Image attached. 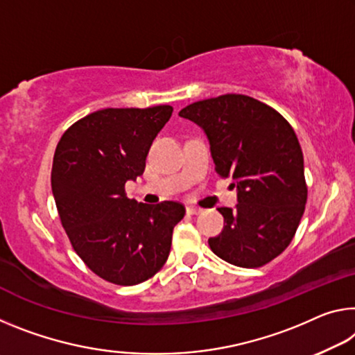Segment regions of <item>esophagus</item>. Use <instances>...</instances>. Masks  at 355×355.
<instances>
[{
  "instance_id": "esophagus-1",
  "label": "esophagus",
  "mask_w": 355,
  "mask_h": 355,
  "mask_svg": "<svg viewBox=\"0 0 355 355\" xmlns=\"http://www.w3.org/2000/svg\"><path fill=\"white\" fill-rule=\"evenodd\" d=\"M187 211H188V215H202V213H204V208H200V207H187Z\"/></svg>"
}]
</instances>
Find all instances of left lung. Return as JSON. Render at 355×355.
<instances>
[{
	"instance_id": "obj_1",
	"label": "left lung",
	"mask_w": 355,
	"mask_h": 355,
	"mask_svg": "<svg viewBox=\"0 0 355 355\" xmlns=\"http://www.w3.org/2000/svg\"><path fill=\"white\" fill-rule=\"evenodd\" d=\"M204 129L219 177L237 187L235 210L218 208L224 229L208 239L232 266L256 268L279 256L294 239L308 188L294 129L272 107L245 94H223L180 110Z\"/></svg>"
}]
</instances>
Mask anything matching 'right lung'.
<instances>
[{
	"instance_id": "1",
	"label": "right lung",
	"mask_w": 355,
	"mask_h": 355,
	"mask_svg": "<svg viewBox=\"0 0 355 355\" xmlns=\"http://www.w3.org/2000/svg\"><path fill=\"white\" fill-rule=\"evenodd\" d=\"M173 109H103L76 121L56 145L52 193L72 248L109 283L134 286L164 266L172 232L184 216L180 202L137 204L125 183L145 159Z\"/></svg>"
}]
</instances>
